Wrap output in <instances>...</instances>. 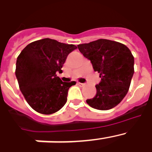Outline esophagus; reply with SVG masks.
<instances>
[{"label": "esophagus", "mask_w": 152, "mask_h": 152, "mask_svg": "<svg viewBox=\"0 0 152 152\" xmlns=\"http://www.w3.org/2000/svg\"><path fill=\"white\" fill-rule=\"evenodd\" d=\"M77 84H78L79 86H80V87H84V86L86 85L84 83H80V82H77Z\"/></svg>", "instance_id": "esophagus-1"}]
</instances>
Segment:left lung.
Masks as SVG:
<instances>
[{"label":"left lung","mask_w":152,"mask_h":152,"mask_svg":"<svg viewBox=\"0 0 152 152\" xmlns=\"http://www.w3.org/2000/svg\"><path fill=\"white\" fill-rule=\"evenodd\" d=\"M77 47L101 78L96 85V95L86 100L87 103L100 110L117 106L128 93L134 74V57L131 51L120 42L103 39Z\"/></svg>","instance_id":"1"}]
</instances>
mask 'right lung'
<instances>
[{
	"instance_id": "1",
	"label": "right lung",
	"mask_w": 152,
	"mask_h": 152,
	"mask_svg": "<svg viewBox=\"0 0 152 152\" xmlns=\"http://www.w3.org/2000/svg\"><path fill=\"white\" fill-rule=\"evenodd\" d=\"M76 49L72 44L45 38L29 43L19 55L15 72L19 87L36 112L54 113L66 103L68 89L76 82H63L56 73L62 72L68 54Z\"/></svg>"
}]
</instances>
